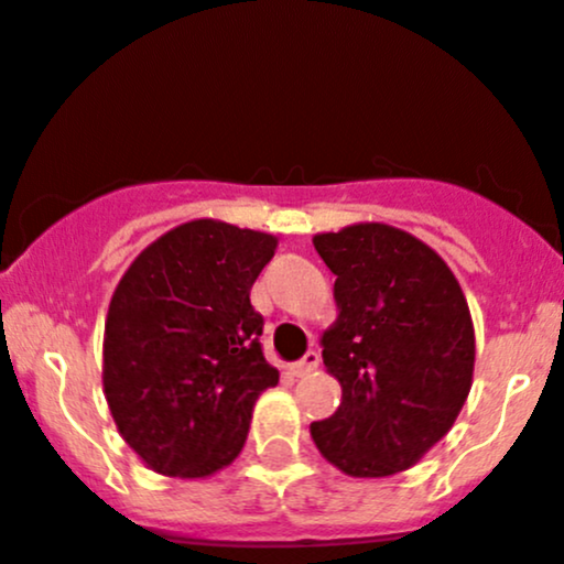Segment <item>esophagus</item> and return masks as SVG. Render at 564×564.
Listing matches in <instances>:
<instances>
[{
	"label": "esophagus",
	"mask_w": 564,
	"mask_h": 564,
	"mask_svg": "<svg viewBox=\"0 0 564 564\" xmlns=\"http://www.w3.org/2000/svg\"><path fill=\"white\" fill-rule=\"evenodd\" d=\"M322 365V357H318V351H307L305 357H302L300 361H294L292 365V372L297 378H302V376H311L313 370H316V367Z\"/></svg>",
	"instance_id": "esophagus-1"
}]
</instances>
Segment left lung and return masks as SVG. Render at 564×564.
<instances>
[{"label": "left lung", "instance_id": "1", "mask_svg": "<svg viewBox=\"0 0 564 564\" xmlns=\"http://www.w3.org/2000/svg\"><path fill=\"white\" fill-rule=\"evenodd\" d=\"M340 307L322 357L343 402L311 424L324 459L357 478L408 470L452 430L473 383L476 335L446 262L402 229L313 237Z\"/></svg>", "mask_w": 564, "mask_h": 564}]
</instances>
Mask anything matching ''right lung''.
<instances>
[{
  "instance_id": "add662e5",
  "label": "right lung",
  "mask_w": 564,
  "mask_h": 564,
  "mask_svg": "<svg viewBox=\"0 0 564 564\" xmlns=\"http://www.w3.org/2000/svg\"><path fill=\"white\" fill-rule=\"evenodd\" d=\"M272 235L188 221L145 248L105 322V397L123 441L162 476L203 478L240 454L251 411L278 370L251 286Z\"/></svg>"
}]
</instances>
